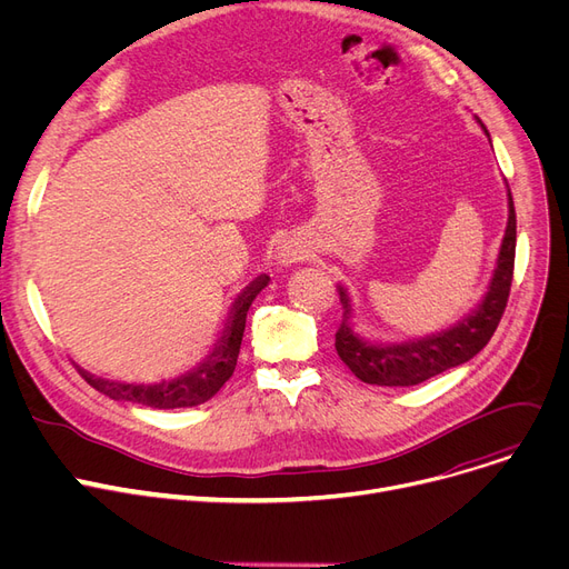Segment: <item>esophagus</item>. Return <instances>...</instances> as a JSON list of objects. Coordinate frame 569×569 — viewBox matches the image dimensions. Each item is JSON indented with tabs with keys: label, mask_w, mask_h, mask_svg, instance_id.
I'll return each mask as SVG.
<instances>
[{
	"label": "esophagus",
	"mask_w": 569,
	"mask_h": 569,
	"mask_svg": "<svg viewBox=\"0 0 569 569\" xmlns=\"http://www.w3.org/2000/svg\"><path fill=\"white\" fill-rule=\"evenodd\" d=\"M303 254H306V250L293 248V246H282V248L278 250V259H280V263H284V266H291V263L300 261V259H303Z\"/></svg>",
	"instance_id": "obj_1"
}]
</instances>
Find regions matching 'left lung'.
I'll use <instances>...</instances> for the list:
<instances>
[{
    "label": "left lung",
    "mask_w": 569,
    "mask_h": 569,
    "mask_svg": "<svg viewBox=\"0 0 569 569\" xmlns=\"http://www.w3.org/2000/svg\"><path fill=\"white\" fill-rule=\"evenodd\" d=\"M508 207H510V216H508L506 237H503V243H500L493 278L489 282L482 303L478 306V310H473L469 317L461 319L448 330L433 332V336H427L420 340L399 342V345L367 342L351 328L349 296L345 287H340V300H342L345 315L336 332V349L342 362L360 381L372 383V386H418L431 377L450 370V367L471 360L476 353H480L487 347L493 330L498 328L500 317L506 312L510 287H512L517 216H515V202H512L510 188H508Z\"/></svg>",
    "instance_id": "obj_1"
}]
</instances>
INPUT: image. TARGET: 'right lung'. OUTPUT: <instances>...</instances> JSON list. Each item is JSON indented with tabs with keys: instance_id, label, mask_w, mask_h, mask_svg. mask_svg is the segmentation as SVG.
I'll return each mask as SVG.
<instances>
[{
	"instance_id": "obj_1",
	"label": "right lung",
	"mask_w": 569,
	"mask_h": 569,
	"mask_svg": "<svg viewBox=\"0 0 569 569\" xmlns=\"http://www.w3.org/2000/svg\"><path fill=\"white\" fill-rule=\"evenodd\" d=\"M266 284H269V276H259L250 287H246V291L237 298V303H233L222 338L211 351V356L199 365L197 370L181 375L179 379L144 386V383H121V381L100 379L82 370L80 365H76L78 372L91 388L112 399H119V402H132V405H142L151 409H181V407L202 405L207 399H211L224 386V381H229V377L233 375V367H237V358L241 351L248 310L252 306V300L257 298V293Z\"/></svg>"
}]
</instances>
